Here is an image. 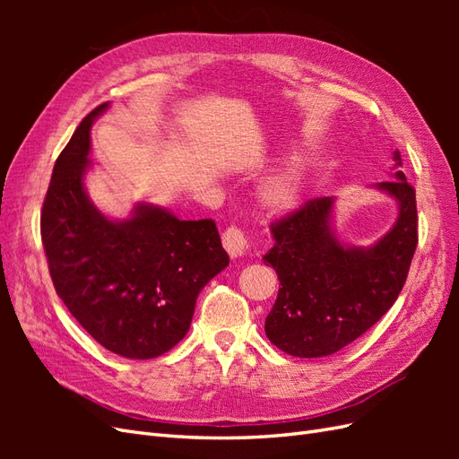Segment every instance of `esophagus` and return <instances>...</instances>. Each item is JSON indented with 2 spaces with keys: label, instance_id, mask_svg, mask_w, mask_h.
<instances>
[{
  "label": "esophagus",
  "instance_id": "esophagus-1",
  "mask_svg": "<svg viewBox=\"0 0 459 459\" xmlns=\"http://www.w3.org/2000/svg\"><path fill=\"white\" fill-rule=\"evenodd\" d=\"M221 243H224V248L231 258H239L241 255H245L247 238L241 228L230 226L224 233H221Z\"/></svg>",
  "mask_w": 459,
  "mask_h": 459
}]
</instances>
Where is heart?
<instances>
[{"instance_id":"obj_1","label":"heart","mask_w":459,"mask_h":459,"mask_svg":"<svg viewBox=\"0 0 459 459\" xmlns=\"http://www.w3.org/2000/svg\"><path fill=\"white\" fill-rule=\"evenodd\" d=\"M302 179L304 176L299 166H290V169L272 176L260 187L262 204L266 206L270 212H275V214L293 211L300 201Z\"/></svg>"}]
</instances>
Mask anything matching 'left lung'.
Listing matches in <instances>:
<instances>
[{
    "label": "left lung",
    "mask_w": 459,
    "mask_h": 459,
    "mask_svg": "<svg viewBox=\"0 0 459 459\" xmlns=\"http://www.w3.org/2000/svg\"><path fill=\"white\" fill-rule=\"evenodd\" d=\"M394 178L375 187L398 201V220L371 247H344L331 230L333 197L304 203L272 224L264 256L280 290L266 317V337L299 358L335 354L386 314L406 283L418 247L415 189L394 151Z\"/></svg>",
    "instance_id": "1"
}]
</instances>
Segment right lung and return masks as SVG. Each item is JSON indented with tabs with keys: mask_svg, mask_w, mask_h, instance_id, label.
I'll return each mask as SVG.
<instances>
[{
	"mask_svg": "<svg viewBox=\"0 0 459 459\" xmlns=\"http://www.w3.org/2000/svg\"><path fill=\"white\" fill-rule=\"evenodd\" d=\"M108 103L80 122L53 166L41 243L55 290L107 351L157 358L186 337L201 289L230 264L212 220H178L137 204L128 220L103 216L84 189L90 130Z\"/></svg>",
	"mask_w": 459,
	"mask_h": 459,
	"instance_id": "add662e5",
	"label": "right lung"
}]
</instances>
